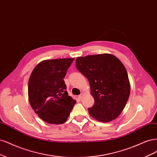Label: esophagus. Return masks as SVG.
<instances>
[{
	"mask_svg": "<svg viewBox=\"0 0 157 157\" xmlns=\"http://www.w3.org/2000/svg\"><path fill=\"white\" fill-rule=\"evenodd\" d=\"M83 97H84V94H81L80 95H79V97H78V98H79V100H82L83 98Z\"/></svg>",
	"mask_w": 157,
	"mask_h": 157,
	"instance_id": "1",
	"label": "esophagus"
}]
</instances>
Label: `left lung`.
<instances>
[{
	"label": "left lung",
	"mask_w": 157,
	"mask_h": 157,
	"mask_svg": "<svg viewBox=\"0 0 157 157\" xmlns=\"http://www.w3.org/2000/svg\"><path fill=\"white\" fill-rule=\"evenodd\" d=\"M79 71L87 78L94 104L89 113L101 122H109L122 112L130 95L126 70L114 55L104 53L79 57L75 60Z\"/></svg>",
	"instance_id": "obj_1"
}]
</instances>
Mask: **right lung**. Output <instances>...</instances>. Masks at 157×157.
Segmentation results:
<instances>
[{
	"label": "right lung",
	"instance_id": "obj_1",
	"mask_svg": "<svg viewBox=\"0 0 157 157\" xmlns=\"http://www.w3.org/2000/svg\"><path fill=\"white\" fill-rule=\"evenodd\" d=\"M74 60H43L36 65L30 76L29 102L35 113L48 123L63 124L76 103L68 96L63 79Z\"/></svg>",
	"mask_w": 157,
	"mask_h": 157
}]
</instances>
